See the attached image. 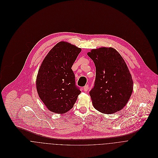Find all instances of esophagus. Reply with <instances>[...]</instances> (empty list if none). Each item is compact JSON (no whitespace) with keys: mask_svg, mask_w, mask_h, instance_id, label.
<instances>
[{"mask_svg":"<svg viewBox=\"0 0 158 158\" xmlns=\"http://www.w3.org/2000/svg\"><path fill=\"white\" fill-rule=\"evenodd\" d=\"M83 89H84V90H85V91H86H86H88V89H89L88 85H86L84 86V88H83Z\"/></svg>","mask_w":158,"mask_h":158,"instance_id":"esophagus-1","label":"esophagus"}]
</instances>
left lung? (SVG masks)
Here are the masks:
<instances>
[{"label":"left lung","mask_w":158,"mask_h":158,"mask_svg":"<svg viewBox=\"0 0 158 158\" xmlns=\"http://www.w3.org/2000/svg\"><path fill=\"white\" fill-rule=\"evenodd\" d=\"M88 55L96 69L94 86L89 92L94 107L104 114L121 110L133 89L132 77L124 60L111 47L92 49Z\"/></svg>","instance_id":"obj_1"}]
</instances>
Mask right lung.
Listing matches in <instances>:
<instances>
[{
    "label": "right lung",
    "instance_id": "right-lung-1",
    "mask_svg": "<svg viewBox=\"0 0 158 158\" xmlns=\"http://www.w3.org/2000/svg\"><path fill=\"white\" fill-rule=\"evenodd\" d=\"M81 50L75 45L61 41L50 50L39 69L37 91L45 106L53 113L68 112L81 93L71 69Z\"/></svg>",
    "mask_w": 158,
    "mask_h": 158
}]
</instances>
